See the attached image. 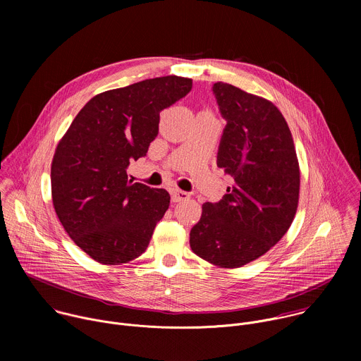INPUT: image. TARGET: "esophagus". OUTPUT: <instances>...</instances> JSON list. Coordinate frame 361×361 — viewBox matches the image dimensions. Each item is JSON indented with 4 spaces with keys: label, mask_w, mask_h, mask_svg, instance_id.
Wrapping results in <instances>:
<instances>
[{
    "label": "esophagus",
    "mask_w": 361,
    "mask_h": 361,
    "mask_svg": "<svg viewBox=\"0 0 361 361\" xmlns=\"http://www.w3.org/2000/svg\"><path fill=\"white\" fill-rule=\"evenodd\" d=\"M188 197H190V195H188V192L181 191V190H174V191L171 192V200H173V202L184 201V200H187Z\"/></svg>",
    "instance_id": "obj_1"
}]
</instances>
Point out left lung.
I'll use <instances>...</instances> for the list:
<instances>
[{"mask_svg": "<svg viewBox=\"0 0 361 361\" xmlns=\"http://www.w3.org/2000/svg\"><path fill=\"white\" fill-rule=\"evenodd\" d=\"M226 118L217 166L233 178L219 202H205L190 247L213 266L238 269L266 254L290 228L300 167L291 131L271 101L227 82L213 87Z\"/></svg>", "mask_w": 361, "mask_h": 361, "instance_id": "obj_1", "label": "left lung"}]
</instances>
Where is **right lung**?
<instances>
[{"label":"right lung","mask_w":361,"mask_h":361,"mask_svg":"<svg viewBox=\"0 0 361 361\" xmlns=\"http://www.w3.org/2000/svg\"><path fill=\"white\" fill-rule=\"evenodd\" d=\"M191 78L167 75L92 97L60 140L51 163L59 220L92 260L126 264L148 247L170 205L164 188L128 180L159 134L160 111L185 97Z\"/></svg>","instance_id":"right-lung-1"}]
</instances>
